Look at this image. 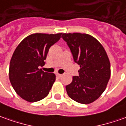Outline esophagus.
<instances>
[{"label":"esophagus","mask_w":126,"mask_h":126,"mask_svg":"<svg viewBox=\"0 0 126 126\" xmlns=\"http://www.w3.org/2000/svg\"><path fill=\"white\" fill-rule=\"evenodd\" d=\"M57 76H58V77H59V78H60V77L62 76V74H58V73H57Z\"/></svg>","instance_id":"esophagus-1"}]
</instances>
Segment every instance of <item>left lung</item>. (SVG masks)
Instances as JSON below:
<instances>
[{
  "label": "left lung",
  "mask_w": 126,
  "mask_h": 126,
  "mask_svg": "<svg viewBox=\"0 0 126 126\" xmlns=\"http://www.w3.org/2000/svg\"><path fill=\"white\" fill-rule=\"evenodd\" d=\"M74 60L80 65L79 76H73L65 87L70 98L87 104L99 98L105 91L110 76V63L103 46L85 33H63Z\"/></svg>",
  "instance_id": "1"
}]
</instances>
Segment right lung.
Instances as JSON below:
<instances>
[{"mask_svg":"<svg viewBox=\"0 0 126 126\" xmlns=\"http://www.w3.org/2000/svg\"><path fill=\"white\" fill-rule=\"evenodd\" d=\"M62 33H34L20 42L12 55L9 76L15 91L22 99L35 102L47 96L56 80L53 73L39 69L45 65L48 50Z\"/></svg>","mask_w":126,"mask_h":126,"instance_id":"add662e5","label":"right lung"}]
</instances>
